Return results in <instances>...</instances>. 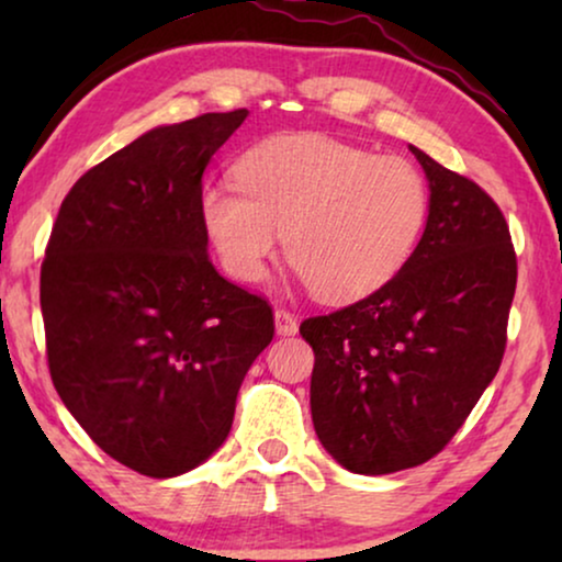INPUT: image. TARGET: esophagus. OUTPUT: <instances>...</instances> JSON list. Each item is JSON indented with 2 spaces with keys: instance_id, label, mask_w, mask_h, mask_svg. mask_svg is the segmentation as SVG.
Masks as SVG:
<instances>
[{
  "instance_id": "34e87169",
  "label": "esophagus",
  "mask_w": 562,
  "mask_h": 562,
  "mask_svg": "<svg viewBox=\"0 0 562 562\" xmlns=\"http://www.w3.org/2000/svg\"><path fill=\"white\" fill-rule=\"evenodd\" d=\"M273 319H276V335H281V337L296 335L299 325H296V317H294V314L286 312V310H276Z\"/></svg>"
}]
</instances>
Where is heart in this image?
<instances>
[{"instance_id": "1", "label": "heart", "mask_w": 562, "mask_h": 562, "mask_svg": "<svg viewBox=\"0 0 562 562\" xmlns=\"http://www.w3.org/2000/svg\"><path fill=\"white\" fill-rule=\"evenodd\" d=\"M429 189L398 156L325 135H276L237 160V181L199 191V217L229 276L260 281L286 256L325 302H358L394 279L425 233Z\"/></svg>"}]
</instances>
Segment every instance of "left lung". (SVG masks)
I'll return each instance as SVG.
<instances>
[{
  "mask_svg": "<svg viewBox=\"0 0 562 562\" xmlns=\"http://www.w3.org/2000/svg\"><path fill=\"white\" fill-rule=\"evenodd\" d=\"M429 187L425 233L386 286L299 333L314 350L312 422L360 475L427 463L502 366L517 256L479 183L414 148Z\"/></svg>",
  "mask_w": 562,
  "mask_h": 562,
  "instance_id": "8db88e82",
  "label": "left lung"
}]
</instances>
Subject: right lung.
<instances>
[{"label":"right lung","instance_id":"obj_1","mask_svg":"<svg viewBox=\"0 0 562 562\" xmlns=\"http://www.w3.org/2000/svg\"><path fill=\"white\" fill-rule=\"evenodd\" d=\"M248 110L158 125L60 204L41 271L50 379L117 463L194 471L227 440L240 383L273 340L263 299L214 271L202 176Z\"/></svg>","mask_w":562,"mask_h":562}]
</instances>
